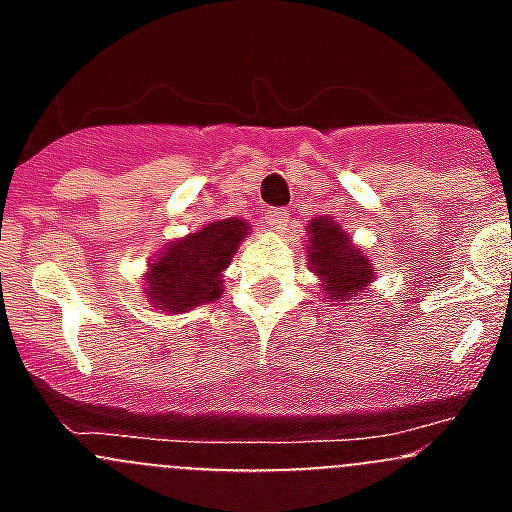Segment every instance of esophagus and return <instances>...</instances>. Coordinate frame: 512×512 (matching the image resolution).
Listing matches in <instances>:
<instances>
[{
    "label": "esophagus",
    "instance_id": "esophagus-1",
    "mask_svg": "<svg viewBox=\"0 0 512 512\" xmlns=\"http://www.w3.org/2000/svg\"><path fill=\"white\" fill-rule=\"evenodd\" d=\"M264 220H266V225H269L271 230H284L287 228V223H289V210L287 207H269V210L264 212Z\"/></svg>",
    "mask_w": 512,
    "mask_h": 512
}]
</instances>
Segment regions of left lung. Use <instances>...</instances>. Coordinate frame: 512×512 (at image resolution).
I'll return each instance as SVG.
<instances>
[{
	"mask_svg": "<svg viewBox=\"0 0 512 512\" xmlns=\"http://www.w3.org/2000/svg\"><path fill=\"white\" fill-rule=\"evenodd\" d=\"M307 259H310L312 274L320 277V287L328 302L346 305L354 300L361 289L369 287L374 279L372 261L366 259L364 251L351 243L343 228L333 223V217H315L307 225Z\"/></svg>",
	"mask_w": 512,
	"mask_h": 512,
	"instance_id": "1",
	"label": "left lung"
}]
</instances>
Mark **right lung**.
Listing matches in <instances>:
<instances>
[{
	"label": "right lung",
	"instance_id": "add662e5",
	"mask_svg": "<svg viewBox=\"0 0 512 512\" xmlns=\"http://www.w3.org/2000/svg\"><path fill=\"white\" fill-rule=\"evenodd\" d=\"M246 235V220L230 217L171 241L146 274L148 302L158 310L187 312L217 300L223 295V271Z\"/></svg>",
	"mask_w": 512,
	"mask_h": 512
}]
</instances>
